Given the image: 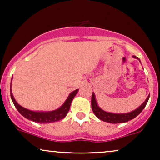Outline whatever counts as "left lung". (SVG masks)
Returning a JSON list of instances; mask_svg holds the SVG:
<instances>
[{
  "label": "left lung",
  "mask_w": 160,
  "mask_h": 160,
  "mask_svg": "<svg viewBox=\"0 0 160 160\" xmlns=\"http://www.w3.org/2000/svg\"><path fill=\"white\" fill-rule=\"evenodd\" d=\"M135 58L139 60V62H141L140 59L136 56H133ZM150 95H148V98H146V100L143 102V104L139 106L138 108H136L134 111L128 112V113H111V112H107L104 111V110H102L99 106L98 105V103L96 102V99H95V93H92V109L93 113H95V115L99 119V120L104 121V122H110V123H122V122H128V121L132 120V119L136 117L139 113H141V112L143 111V109L145 108L147 103H148V100H149Z\"/></svg>",
  "instance_id": "1"
}]
</instances>
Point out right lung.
I'll list each match as a JSON object with an SVG mask.
<instances>
[{"label": "right lung", "mask_w": 160, "mask_h": 160, "mask_svg": "<svg viewBox=\"0 0 160 160\" xmlns=\"http://www.w3.org/2000/svg\"><path fill=\"white\" fill-rule=\"evenodd\" d=\"M12 82V81H11ZM78 92V89L73 91L71 92L66 99L65 102L62 104L61 107L58 109L54 110L51 111H34L31 110L27 109V108H23L20 104L17 103V102L14 98L13 95L12 93V89H11V83H10V96L13 102L14 105L18 111L24 117L29 120H32L33 122H38V123H49V122H56V121L61 120L64 119L68 113L70 107H71V102L74 96Z\"/></svg>", "instance_id": "1"}]
</instances>
